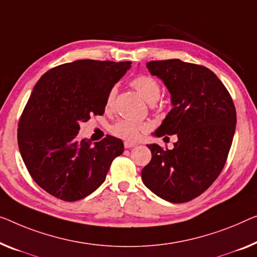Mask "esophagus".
<instances>
[{
  "label": "esophagus",
  "instance_id": "34e87169",
  "mask_svg": "<svg viewBox=\"0 0 257 257\" xmlns=\"http://www.w3.org/2000/svg\"><path fill=\"white\" fill-rule=\"evenodd\" d=\"M137 147L136 143H132V142H124V148L125 149H132Z\"/></svg>",
  "mask_w": 257,
  "mask_h": 257
}]
</instances>
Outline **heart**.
<instances>
[{
	"label": "heart",
	"mask_w": 257,
	"mask_h": 257,
	"mask_svg": "<svg viewBox=\"0 0 257 257\" xmlns=\"http://www.w3.org/2000/svg\"><path fill=\"white\" fill-rule=\"evenodd\" d=\"M134 89H135L141 97L147 100L148 102L157 101L162 93V89H160L159 83L157 80L148 75H140L134 78L130 82ZM114 98H115V89H112L109 91L108 95L106 99V108H110L113 106ZM147 130V125L143 123H139V122H134L130 120H118L116 123H114L110 128V133L114 136L118 137V139L134 142L140 139L141 134Z\"/></svg>",
	"instance_id": "obj_1"
}]
</instances>
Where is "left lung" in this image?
I'll return each instance as SVG.
<instances>
[{"label": "left lung", "instance_id": "left-lung-1", "mask_svg": "<svg viewBox=\"0 0 257 257\" xmlns=\"http://www.w3.org/2000/svg\"><path fill=\"white\" fill-rule=\"evenodd\" d=\"M147 67L165 84L173 105L156 136L175 134L178 142L172 150L148 145L152 158L142 170V180L163 200L188 202L223 171L235 132V107L208 68L179 59L150 61Z\"/></svg>", "mask_w": 257, "mask_h": 257}]
</instances>
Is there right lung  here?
<instances>
[{
	"instance_id": "add662e5",
	"label": "right lung",
	"mask_w": 257,
	"mask_h": 257,
	"mask_svg": "<svg viewBox=\"0 0 257 257\" xmlns=\"http://www.w3.org/2000/svg\"><path fill=\"white\" fill-rule=\"evenodd\" d=\"M130 64L77 60L48 70L33 87L19 118L18 147L30 175L48 194L66 202L86 197L123 152L113 136L92 145L77 135L80 122L104 114L107 95Z\"/></svg>"
}]
</instances>
